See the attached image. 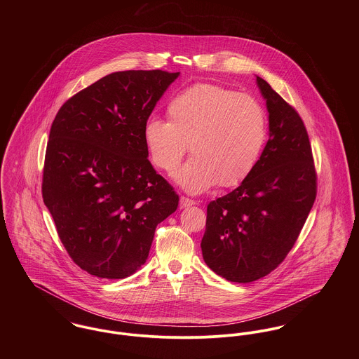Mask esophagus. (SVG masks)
<instances>
[{
	"mask_svg": "<svg viewBox=\"0 0 359 359\" xmlns=\"http://www.w3.org/2000/svg\"><path fill=\"white\" fill-rule=\"evenodd\" d=\"M196 203L195 201L189 199V198H185V196H181L180 198V205L184 208V207H189V205H194Z\"/></svg>",
	"mask_w": 359,
	"mask_h": 359,
	"instance_id": "1",
	"label": "esophagus"
}]
</instances>
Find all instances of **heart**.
I'll list each match as a JSON object with an SVG mask.
<instances>
[{"label": "heart", "instance_id": "obj_1", "mask_svg": "<svg viewBox=\"0 0 359 359\" xmlns=\"http://www.w3.org/2000/svg\"><path fill=\"white\" fill-rule=\"evenodd\" d=\"M168 123L149 118L144 141L158 170L174 175L189 144L195 154L178 174L180 184L198 194L215 184L231 188L256 170L268 140L264 106L248 94L199 83L167 104Z\"/></svg>", "mask_w": 359, "mask_h": 359}]
</instances>
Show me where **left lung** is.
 Returning a JSON list of instances; mask_svg holds the SVG:
<instances>
[{
    "label": "left lung",
    "instance_id": "obj_1",
    "mask_svg": "<svg viewBox=\"0 0 359 359\" xmlns=\"http://www.w3.org/2000/svg\"><path fill=\"white\" fill-rule=\"evenodd\" d=\"M269 113V140L256 170L207 205L205 262L229 282L272 272L294 246L316 198V170L297 110L257 77Z\"/></svg>",
    "mask_w": 359,
    "mask_h": 359
}]
</instances>
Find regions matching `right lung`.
<instances>
[{
	"label": "right lung",
	"instance_id": "right-lung-1",
	"mask_svg": "<svg viewBox=\"0 0 359 359\" xmlns=\"http://www.w3.org/2000/svg\"><path fill=\"white\" fill-rule=\"evenodd\" d=\"M180 73L107 74L60 106L43 168V199L70 258L121 279L149 256L157 224L180 198L148 160L144 128Z\"/></svg>",
	"mask_w": 359,
	"mask_h": 359
}]
</instances>
